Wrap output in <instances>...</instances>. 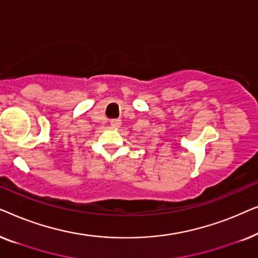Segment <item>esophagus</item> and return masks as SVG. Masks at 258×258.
I'll use <instances>...</instances> for the list:
<instances>
[{
	"label": "esophagus",
	"mask_w": 258,
	"mask_h": 258,
	"mask_svg": "<svg viewBox=\"0 0 258 258\" xmlns=\"http://www.w3.org/2000/svg\"><path fill=\"white\" fill-rule=\"evenodd\" d=\"M110 124H111V126H112V128L117 129V128H119V126H121V124H122V122H121V119H111Z\"/></svg>",
	"instance_id": "esophagus-1"
}]
</instances>
